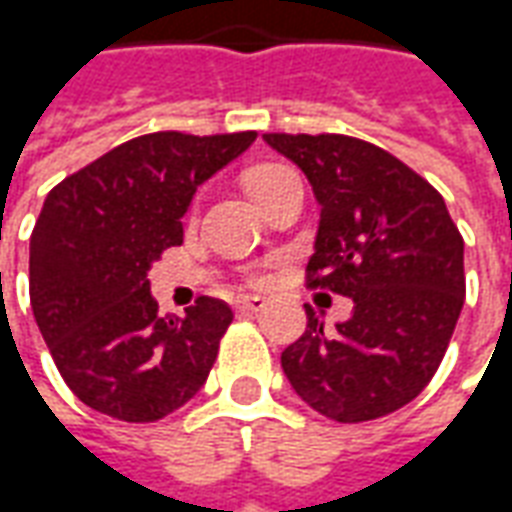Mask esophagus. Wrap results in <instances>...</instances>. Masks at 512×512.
<instances>
[{"label":"esophagus","mask_w":512,"mask_h":512,"mask_svg":"<svg viewBox=\"0 0 512 512\" xmlns=\"http://www.w3.org/2000/svg\"><path fill=\"white\" fill-rule=\"evenodd\" d=\"M266 307V299L263 296H238L235 299V310L238 312H257Z\"/></svg>","instance_id":"34e87169"}]
</instances>
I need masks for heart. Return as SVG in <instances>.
<instances>
[{
    "instance_id": "1",
    "label": "heart",
    "mask_w": 512,
    "mask_h": 512,
    "mask_svg": "<svg viewBox=\"0 0 512 512\" xmlns=\"http://www.w3.org/2000/svg\"><path fill=\"white\" fill-rule=\"evenodd\" d=\"M288 167H282V164H263V167H255L246 172V189L252 191V197H260L263 189H266L268 183H274L279 175H285Z\"/></svg>"
}]
</instances>
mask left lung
<instances>
[{"mask_svg":"<svg viewBox=\"0 0 512 512\" xmlns=\"http://www.w3.org/2000/svg\"><path fill=\"white\" fill-rule=\"evenodd\" d=\"M307 175L321 222L307 285L354 301L282 351L296 395L337 422L411 403L439 370L466 296L463 238L441 194L400 158L343 134H263Z\"/></svg>","mask_w":512,"mask_h":512,"instance_id":"1","label":"left lung"}]
</instances>
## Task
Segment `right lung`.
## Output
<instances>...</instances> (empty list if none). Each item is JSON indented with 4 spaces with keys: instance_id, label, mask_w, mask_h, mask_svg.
Wrapping results in <instances>:
<instances>
[{
    "instance_id": "right-lung-1",
    "label": "right lung",
    "mask_w": 512,
    "mask_h": 512,
    "mask_svg": "<svg viewBox=\"0 0 512 512\" xmlns=\"http://www.w3.org/2000/svg\"><path fill=\"white\" fill-rule=\"evenodd\" d=\"M257 139L255 131L136 136L49 191L29 238V301L54 365L84 406L156 422L211 373L233 310L200 296L158 315L147 271L183 244L197 186Z\"/></svg>"
}]
</instances>
